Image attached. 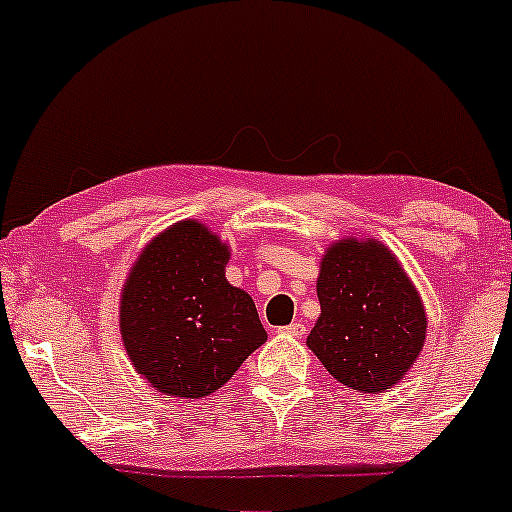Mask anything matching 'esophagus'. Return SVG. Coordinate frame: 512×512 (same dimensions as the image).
Instances as JSON below:
<instances>
[{
  "label": "esophagus",
  "instance_id": "34e87169",
  "mask_svg": "<svg viewBox=\"0 0 512 512\" xmlns=\"http://www.w3.org/2000/svg\"><path fill=\"white\" fill-rule=\"evenodd\" d=\"M281 332H284V334H289V337H303V334L308 332V330H305V325H303V322H291V325L281 327Z\"/></svg>",
  "mask_w": 512,
  "mask_h": 512
}]
</instances>
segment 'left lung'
Listing matches in <instances>:
<instances>
[{"mask_svg": "<svg viewBox=\"0 0 512 512\" xmlns=\"http://www.w3.org/2000/svg\"><path fill=\"white\" fill-rule=\"evenodd\" d=\"M317 298L320 317L308 346L332 378L351 390L387 392L424 349V303L380 240L332 243L320 262Z\"/></svg>", "mask_w": 512, "mask_h": 512, "instance_id": "left-lung-1", "label": "left lung"}]
</instances>
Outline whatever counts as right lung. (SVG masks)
<instances>
[{
    "mask_svg": "<svg viewBox=\"0 0 512 512\" xmlns=\"http://www.w3.org/2000/svg\"><path fill=\"white\" fill-rule=\"evenodd\" d=\"M228 257L216 233L187 219L151 240L129 269L122 344L134 370L163 395H211L267 342L252 298L228 284Z\"/></svg>",
    "mask_w": 512,
    "mask_h": 512,
    "instance_id": "1",
    "label": "right lung"
}]
</instances>
